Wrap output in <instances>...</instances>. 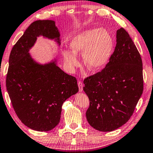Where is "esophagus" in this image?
Instances as JSON below:
<instances>
[{"mask_svg":"<svg viewBox=\"0 0 153 153\" xmlns=\"http://www.w3.org/2000/svg\"><path fill=\"white\" fill-rule=\"evenodd\" d=\"M77 84H78L79 92H82L83 90V86H84V85H83V84H82L81 81H79L78 83H77Z\"/></svg>","mask_w":153,"mask_h":153,"instance_id":"1","label":"esophagus"}]
</instances>
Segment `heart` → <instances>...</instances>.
Wrapping results in <instances>:
<instances>
[{
    "label": "heart",
    "mask_w": 153,
    "mask_h": 153,
    "mask_svg": "<svg viewBox=\"0 0 153 153\" xmlns=\"http://www.w3.org/2000/svg\"><path fill=\"white\" fill-rule=\"evenodd\" d=\"M72 51L62 52L65 63L70 69L78 66L77 54L83 53L86 67L95 71L104 67L112 55L114 42L112 36L105 30L91 29L75 36L70 42Z\"/></svg>",
    "instance_id": "1"
}]
</instances>
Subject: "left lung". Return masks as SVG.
Segmentation results:
<instances>
[{
  "label": "left lung",
  "mask_w": 153,
  "mask_h": 153,
  "mask_svg": "<svg viewBox=\"0 0 153 153\" xmlns=\"http://www.w3.org/2000/svg\"><path fill=\"white\" fill-rule=\"evenodd\" d=\"M88 97V122L100 131H111L128 122L143 92L140 54L128 33L117 31V44L101 71L84 80Z\"/></svg>",
  "instance_id": "8db88e82"
}]
</instances>
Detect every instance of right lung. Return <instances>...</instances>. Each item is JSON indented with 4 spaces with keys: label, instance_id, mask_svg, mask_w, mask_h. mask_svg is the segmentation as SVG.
Returning <instances> with one entry per match:
<instances>
[{
    "label": "right lung",
    "instance_id": "1",
    "mask_svg": "<svg viewBox=\"0 0 153 153\" xmlns=\"http://www.w3.org/2000/svg\"><path fill=\"white\" fill-rule=\"evenodd\" d=\"M39 36L60 44L52 20L33 22L11 51L6 87L13 107L22 122L33 130L47 131L58 125L63 103L78 92L77 79L56 65H39L28 53Z\"/></svg>",
    "mask_w": 153,
    "mask_h": 153
}]
</instances>
